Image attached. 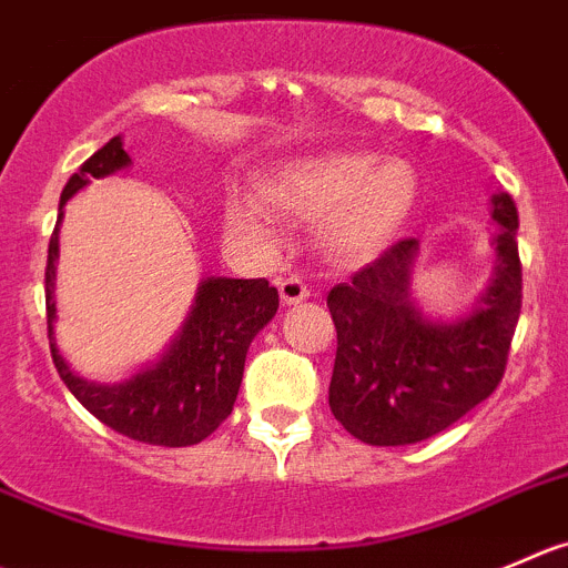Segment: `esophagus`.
Instances as JSON below:
<instances>
[{"label": "esophagus", "instance_id": "obj_1", "mask_svg": "<svg viewBox=\"0 0 568 568\" xmlns=\"http://www.w3.org/2000/svg\"><path fill=\"white\" fill-rule=\"evenodd\" d=\"M277 288L283 305H300V302H305L311 296V291H307V285L300 277H283L277 283Z\"/></svg>", "mask_w": 568, "mask_h": 568}]
</instances>
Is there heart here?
I'll return each instance as SVG.
<instances>
[{
	"instance_id": "b5f03b06",
	"label": "heart",
	"mask_w": 568,
	"mask_h": 568,
	"mask_svg": "<svg viewBox=\"0 0 568 568\" xmlns=\"http://www.w3.org/2000/svg\"><path fill=\"white\" fill-rule=\"evenodd\" d=\"M261 205L283 216L313 222L335 261L363 263L377 257L399 235L418 196V178L399 158L377 161L368 152L333 150L285 163L255 189ZM235 233H263L261 211L235 202L227 211Z\"/></svg>"
}]
</instances>
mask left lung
<instances>
[{"label": "left lung", "instance_id": "1", "mask_svg": "<svg viewBox=\"0 0 568 568\" xmlns=\"http://www.w3.org/2000/svg\"><path fill=\"white\" fill-rule=\"evenodd\" d=\"M497 266L475 311L433 322L410 300L418 241L405 239L327 294L338 333L329 410L372 447H405L447 430L494 394L521 313L519 213L494 194Z\"/></svg>", "mask_w": 568, "mask_h": 568}]
</instances>
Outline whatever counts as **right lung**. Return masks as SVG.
<instances>
[{
  "label": "right lung",
  "instance_id": "1",
  "mask_svg": "<svg viewBox=\"0 0 568 568\" xmlns=\"http://www.w3.org/2000/svg\"><path fill=\"white\" fill-rule=\"evenodd\" d=\"M130 166L121 138H110L93 152L80 172L71 174L60 194V216L49 239L47 257V324L52 361L65 388L88 413L110 430L155 447H191L216 430L233 413L244 377L246 349L252 338L274 318L280 305L277 288L268 280L207 277L200 283L194 307L169 349L121 383H91L69 368L54 344V261L63 205L85 189Z\"/></svg>",
  "mask_w": 568,
  "mask_h": 568
}]
</instances>
